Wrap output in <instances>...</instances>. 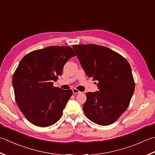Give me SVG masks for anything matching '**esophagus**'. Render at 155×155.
Here are the masks:
<instances>
[{"instance_id":"esophagus-1","label":"esophagus","mask_w":155,"mask_h":155,"mask_svg":"<svg viewBox=\"0 0 155 155\" xmlns=\"http://www.w3.org/2000/svg\"><path fill=\"white\" fill-rule=\"evenodd\" d=\"M72 93H73L74 94H78V93H81V91H79L74 88V89H72Z\"/></svg>"}]
</instances>
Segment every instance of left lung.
<instances>
[{
  "mask_svg": "<svg viewBox=\"0 0 155 155\" xmlns=\"http://www.w3.org/2000/svg\"><path fill=\"white\" fill-rule=\"evenodd\" d=\"M72 48L87 75L98 82L97 91L86 93L84 114L97 124L110 125L128 108L134 92L130 64L120 54L101 45L81 44Z\"/></svg>",
  "mask_w": 155,
  "mask_h": 155,
  "instance_id": "1",
  "label": "left lung"
}]
</instances>
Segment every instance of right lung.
<instances>
[{"label":"right lung","mask_w":155,"mask_h":155,"mask_svg":"<svg viewBox=\"0 0 155 155\" xmlns=\"http://www.w3.org/2000/svg\"><path fill=\"white\" fill-rule=\"evenodd\" d=\"M76 54L68 46H49L33 51L21 60L13 77L15 100L29 122L39 127L60 120L72 91L54 87L64 66Z\"/></svg>","instance_id":"right-lung-1"}]
</instances>
